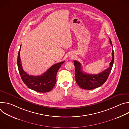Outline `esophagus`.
Masks as SVG:
<instances>
[{"mask_svg": "<svg viewBox=\"0 0 129 129\" xmlns=\"http://www.w3.org/2000/svg\"><path fill=\"white\" fill-rule=\"evenodd\" d=\"M70 57H71V58H73V56H70Z\"/></svg>", "mask_w": 129, "mask_h": 129, "instance_id": "1", "label": "esophagus"}]
</instances>
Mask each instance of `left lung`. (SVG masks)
<instances>
[{
	"instance_id": "left-lung-1",
	"label": "left lung",
	"mask_w": 129,
	"mask_h": 129,
	"mask_svg": "<svg viewBox=\"0 0 129 129\" xmlns=\"http://www.w3.org/2000/svg\"><path fill=\"white\" fill-rule=\"evenodd\" d=\"M109 40L110 44L113 47L111 39L109 38ZM112 59L110 63V67L97 75L88 74L84 72L82 70L81 64L77 61H73V64L75 66L76 81L78 85L82 89L91 90L98 88L104 84L108 79L113 65L114 60L113 49L112 52Z\"/></svg>"
}]
</instances>
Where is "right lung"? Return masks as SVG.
Segmentation results:
<instances>
[{
  "label": "right lung",
  "instance_id": "right-lung-1",
  "mask_svg": "<svg viewBox=\"0 0 129 129\" xmlns=\"http://www.w3.org/2000/svg\"><path fill=\"white\" fill-rule=\"evenodd\" d=\"M21 45L18 52L17 65L21 79L24 83L29 89L39 92L45 93L50 91L54 87L57 82V73L65 61L57 63L51 66L43 74L39 76H33L28 75L22 67L20 52Z\"/></svg>",
  "mask_w": 129,
  "mask_h": 129
}]
</instances>
